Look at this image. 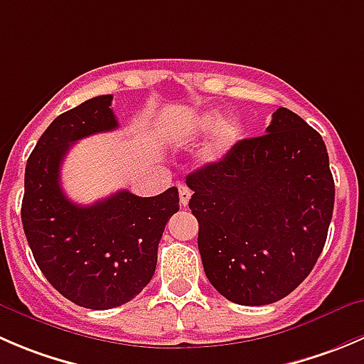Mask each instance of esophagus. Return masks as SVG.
<instances>
[{"label":"esophagus","mask_w":364,"mask_h":364,"mask_svg":"<svg viewBox=\"0 0 364 364\" xmlns=\"http://www.w3.org/2000/svg\"><path fill=\"white\" fill-rule=\"evenodd\" d=\"M179 200H181V206H186L190 200V196H192V190L188 188L186 185H179Z\"/></svg>","instance_id":"1"}]
</instances>
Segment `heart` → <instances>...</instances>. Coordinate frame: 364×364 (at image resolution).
Instances as JSON below:
<instances>
[{
    "label": "heart",
    "instance_id": "heart-1",
    "mask_svg": "<svg viewBox=\"0 0 364 364\" xmlns=\"http://www.w3.org/2000/svg\"><path fill=\"white\" fill-rule=\"evenodd\" d=\"M210 129H213L210 146H208V156L211 160H217V158L224 156L228 151H231L235 147V144L242 136V124L235 117L220 119L218 112L210 110L196 115L185 126V129H183V139L186 142H193V140H199Z\"/></svg>",
    "mask_w": 364,
    "mask_h": 364
}]
</instances>
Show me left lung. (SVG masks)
Instances as JSON below:
<instances>
[{"mask_svg": "<svg viewBox=\"0 0 364 364\" xmlns=\"http://www.w3.org/2000/svg\"><path fill=\"white\" fill-rule=\"evenodd\" d=\"M206 277L228 301L264 306L315 267L334 208L329 154L316 129L277 108L267 133L186 176Z\"/></svg>", "mask_w": 364, "mask_h": 364, "instance_id": "8db88e82", "label": "left lung"}]
</instances>
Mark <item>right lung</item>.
Returning a JSON list of instances; mask_svg holds the SVG:
<instances>
[{
  "label": "right lung",
  "instance_id": "add662e5",
  "mask_svg": "<svg viewBox=\"0 0 364 364\" xmlns=\"http://www.w3.org/2000/svg\"><path fill=\"white\" fill-rule=\"evenodd\" d=\"M112 100L92 97L58 115L24 172L21 220L35 261L55 290L88 309L117 308L149 284L165 224L179 210L176 186L154 197L121 190L90 206L65 197L60 165L76 140L117 128Z\"/></svg>",
  "mask_w": 364,
  "mask_h": 364
}]
</instances>
